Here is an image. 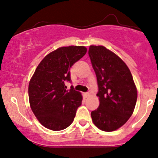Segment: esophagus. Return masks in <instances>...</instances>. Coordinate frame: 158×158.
<instances>
[{
	"mask_svg": "<svg viewBox=\"0 0 158 158\" xmlns=\"http://www.w3.org/2000/svg\"><path fill=\"white\" fill-rule=\"evenodd\" d=\"M84 96H85V98L89 97V96H90V93H89V92H87V93H85V94H84Z\"/></svg>",
	"mask_w": 158,
	"mask_h": 158,
	"instance_id": "1",
	"label": "esophagus"
}]
</instances>
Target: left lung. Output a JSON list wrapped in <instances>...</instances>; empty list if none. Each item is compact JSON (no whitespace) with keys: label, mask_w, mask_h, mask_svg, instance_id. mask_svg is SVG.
I'll return each mask as SVG.
<instances>
[{"label":"left lung","mask_w":158,"mask_h":158,"mask_svg":"<svg viewBox=\"0 0 158 158\" xmlns=\"http://www.w3.org/2000/svg\"><path fill=\"white\" fill-rule=\"evenodd\" d=\"M92 67L97 77L100 104L91 112L93 123L104 131L118 129L131 116L138 90L124 61L103 46H90Z\"/></svg>","instance_id":"obj_1"}]
</instances>
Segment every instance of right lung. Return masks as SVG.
I'll return each mask as SVG.
<instances>
[{"label":"right lung","mask_w":158,"mask_h":158,"mask_svg":"<svg viewBox=\"0 0 158 158\" xmlns=\"http://www.w3.org/2000/svg\"><path fill=\"white\" fill-rule=\"evenodd\" d=\"M83 46H62L45 56L29 83L31 109L38 121L50 130L60 131L71 125L81 105V92L65 81H70V68L86 55Z\"/></svg>","instance_id":"obj_1"}]
</instances>
